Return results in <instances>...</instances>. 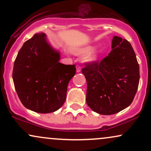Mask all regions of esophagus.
<instances>
[{
	"label": "esophagus",
	"instance_id": "obj_1",
	"mask_svg": "<svg viewBox=\"0 0 151 151\" xmlns=\"http://www.w3.org/2000/svg\"><path fill=\"white\" fill-rule=\"evenodd\" d=\"M76 69H77V73H79V72H81V67L80 66H79V65H77L76 66Z\"/></svg>",
	"mask_w": 151,
	"mask_h": 151
}]
</instances>
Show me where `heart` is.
<instances>
[{
    "label": "heart",
    "mask_w": 151,
    "mask_h": 151,
    "mask_svg": "<svg viewBox=\"0 0 151 151\" xmlns=\"http://www.w3.org/2000/svg\"><path fill=\"white\" fill-rule=\"evenodd\" d=\"M93 47H94L93 45H86L83 47L78 48V49L76 50V52L79 54V55H85V54H87L89 52L90 53L88 54L87 55V60L89 61L94 62L96 61L99 58L100 55H101L102 51H103V48L101 46L99 48L93 50Z\"/></svg>",
    "instance_id": "obj_1"
}]
</instances>
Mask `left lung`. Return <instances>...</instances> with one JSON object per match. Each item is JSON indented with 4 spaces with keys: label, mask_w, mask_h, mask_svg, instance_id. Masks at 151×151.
Instances as JSON below:
<instances>
[{
    "label": "left lung",
    "mask_w": 151,
    "mask_h": 151,
    "mask_svg": "<svg viewBox=\"0 0 151 151\" xmlns=\"http://www.w3.org/2000/svg\"><path fill=\"white\" fill-rule=\"evenodd\" d=\"M112 50L101 62L86 64V104L94 112L111 115L132 103L140 79L139 65L129 41L114 36Z\"/></svg>",
    "instance_id": "8db88e82"
}]
</instances>
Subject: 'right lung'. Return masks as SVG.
Returning a JSON list of instances; mask_svg holds the SVG:
<instances>
[{
  "label": "right lung",
  "instance_id": "right-lung-1",
  "mask_svg": "<svg viewBox=\"0 0 151 151\" xmlns=\"http://www.w3.org/2000/svg\"><path fill=\"white\" fill-rule=\"evenodd\" d=\"M60 50L50 44L45 33L35 34L24 43L14 62L13 79L25 108L48 114L64 104L76 67L60 63Z\"/></svg>",
  "mask_w": 151,
  "mask_h": 151
}]
</instances>
